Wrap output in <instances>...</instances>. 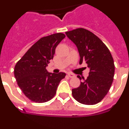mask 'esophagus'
<instances>
[{"label":"esophagus","mask_w":129,"mask_h":129,"mask_svg":"<svg viewBox=\"0 0 129 129\" xmlns=\"http://www.w3.org/2000/svg\"><path fill=\"white\" fill-rule=\"evenodd\" d=\"M67 75H68V76L69 77V78H74V77L75 76V75H74V74H73V73H69L68 74H67Z\"/></svg>","instance_id":"esophagus-1"}]
</instances>
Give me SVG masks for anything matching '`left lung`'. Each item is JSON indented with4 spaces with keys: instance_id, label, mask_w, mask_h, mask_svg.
Segmentation results:
<instances>
[{
    "instance_id": "left-lung-1",
    "label": "left lung",
    "mask_w": 129,
    "mask_h": 129,
    "mask_svg": "<svg viewBox=\"0 0 129 129\" xmlns=\"http://www.w3.org/2000/svg\"><path fill=\"white\" fill-rule=\"evenodd\" d=\"M69 39L78 48L79 63L85 62L90 69L86 79L79 87L72 90L73 97L86 105H93L101 102L109 92L113 81L115 65L109 49L94 34L79 28L66 32Z\"/></svg>"
}]
</instances>
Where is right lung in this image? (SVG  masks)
Segmentation results:
<instances>
[{"label":"right lung","instance_id":"right-lung-1","mask_svg":"<svg viewBox=\"0 0 129 129\" xmlns=\"http://www.w3.org/2000/svg\"><path fill=\"white\" fill-rule=\"evenodd\" d=\"M66 36L57 33L42 37L16 63L14 76L18 85L26 97L35 103L51 100L65 73H48L46 67L53 58L55 49Z\"/></svg>","mask_w":129,"mask_h":129}]
</instances>
